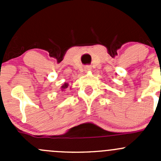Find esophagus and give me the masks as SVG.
Here are the masks:
<instances>
[{"label": "esophagus", "instance_id": "esophagus-1", "mask_svg": "<svg viewBox=\"0 0 161 161\" xmlns=\"http://www.w3.org/2000/svg\"><path fill=\"white\" fill-rule=\"evenodd\" d=\"M91 69H91L90 66H86V67H85V71H86V72H87V71H91Z\"/></svg>", "mask_w": 161, "mask_h": 161}]
</instances>
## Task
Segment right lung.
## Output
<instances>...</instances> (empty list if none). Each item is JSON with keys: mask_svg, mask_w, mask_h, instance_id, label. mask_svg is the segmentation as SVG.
<instances>
[{"mask_svg": "<svg viewBox=\"0 0 161 161\" xmlns=\"http://www.w3.org/2000/svg\"><path fill=\"white\" fill-rule=\"evenodd\" d=\"M68 86H69V84H68V83H64V85H63L61 87V90H62V91H63V90H65V89H67V88H68Z\"/></svg>", "mask_w": 161, "mask_h": 161, "instance_id": "add662e5", "label": "right lung"}]
</instances>
